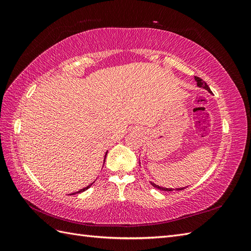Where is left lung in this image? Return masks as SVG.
<instances>
[{"mask_svg":"<svg viewBox=\"0 0 251 251\" xmlns=\"http://www.w3.org/2000/svg\"><path fill=\"white\" fill-rule=\"evenodd\" d=\"M195 79H196V81H197V86H198L199 88H203V89H205V90H207L210 94H212V92L210 91L209 87L206 85V82H205L203 79H201L200 77H197V76H195ZM151 184L153 185L154 187H156V188H158V189H161V191H164V192L182 191V189H184V188H185V187H180V188H175V189H174V188H168V187H161V186H159V185H157V184L153 183V182H151Z\"/></svg>","mask_w":251,"mask_h":251,"instance_id":"obj_1","label":"left lung"}]
</instances>
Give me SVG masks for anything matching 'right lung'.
<instances>
[{"instance_id": "right-lung-1", "label": "right lung", "mask_w": 251, "mask_h": 251, "mask_svg": "<svg viewBox=\"0 0 251 251\" xmlns=\"http://www.w3.org/2000/svg\"><path fill=\"white\" fill-rule=\"evenodd\" d=\"M107 153H108V151H107ZM107 153H105V155H104V160H105V156H107ZM103 160V161H104ZM94 183V182H92V183H91V184H89L88 186H86V187H83V188H81V189H79V191L78 192H76V193H72L71 195H75V194H79V193H82V192H85V191H87V189L91 186V185H92Z\"/></svg>"}]
</instances>
